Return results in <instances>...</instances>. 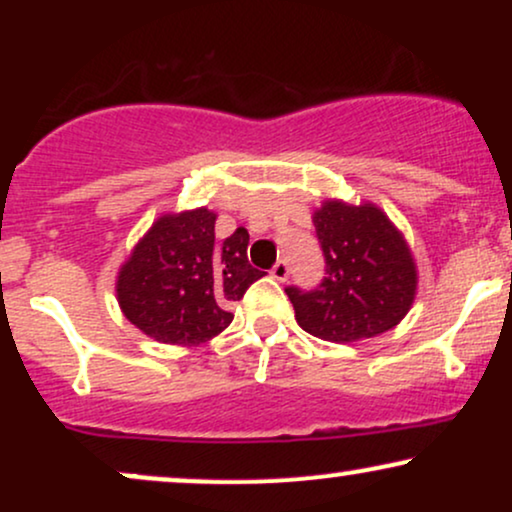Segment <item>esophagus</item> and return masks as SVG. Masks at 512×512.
<instances>
[{"label":"esophagus","instance_id":"1","mask_svg":"<svg viewBox=\"0 0 512 512\" xmlns=\"http://www.w3.org/2000/svg\"><path fill=\"white\" fill-rule=\"evenodd\" d=\"M289 272H291L289 262H284V260L276 262L274 267H272V276H274L276 281H286V279H289Z\"/></svg>","mask_w":512,"mask_h":512}]
</instances>
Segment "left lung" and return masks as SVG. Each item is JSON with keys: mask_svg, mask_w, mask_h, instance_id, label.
<instances>
[{"mask_svg": "<svg viewBox=\"0 0 512 512\" xmlns=\"http://www.w3.org/2000/svg\"><path fill=\"white\" fill-rule=\"evenodd\" d=\"M325 255L320 286H289L298 325L325 342H358L399 325L416 296V264L395 223L375 204L327 199L313 216Z\"/></svg>", "mask_w": 512, "mask_h": 512, "instance_id": "8db88e82", "label": "left lung"}]
</instances>
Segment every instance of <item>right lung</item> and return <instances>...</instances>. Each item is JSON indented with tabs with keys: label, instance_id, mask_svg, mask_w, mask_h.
Masks as SVG:
<instances>
[{
	"label": "right lung",
	"instance_id": "right-lung-1",
	"mask_svg": "<svg viewBox=\"0 0 512 512\" xmlns=\"http://www.w3.org/2000/svg\"><path fill=\"white\" fill-rule=\"evenodd\" d=\"M214 223L216 214L204 207L161 216L122 264L117 303L146 337L209 342L231 325V305L264 276L248 262V231L216 243Z\"/></svg>",
	"mask_w": 512,
	"mask_h": 512
}]
</instances>
